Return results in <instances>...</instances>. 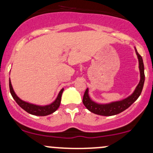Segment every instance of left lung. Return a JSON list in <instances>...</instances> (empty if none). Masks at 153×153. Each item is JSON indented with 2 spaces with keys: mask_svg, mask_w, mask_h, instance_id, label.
<instances>
[{
  "mask_svg": "<svg viewBox=\"0 0 153 153\" xmlns=\"http://www.w3.org/2000/svg\"><path fill=\"white\" fill-rule=\"evenodd\" d=\"M136 53L137 55L138 60H139V68L140 71V81L138 85L136 86L135 90L131 96L128 98H125L122 101H115V102H111L106 104H101V103H97L92 101L88 94V88H87L85 92V94L83 96L82 102L85 107L87 108L90 111L94 113V114H98V115L102 116H112L115 114H120V112L126 110L129 107L132 103H134L137 100L139 96L142 93L143 86L144 83V67L143 63L142 57L138 53L136 47Z\"/></svg>",
  "mask_w": 153,
  "mask_h": 153,
  "instance_id": "left-lung-1",
  "label": "left lung"
}]
</instances>
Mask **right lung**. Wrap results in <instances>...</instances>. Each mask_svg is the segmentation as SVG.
<instances>
[{
    "mask_svg": "<svg viewBox=\"0 0 153 153\" xmlns=\"http://www.w3.org/2000/svg\"><path fill=\"white\" fill-rule=\"evenodd\" d=\"M9 89H10V93L11 96L13 97V98L15 100V101L17 103V104L19 105L22 109H23L25 111L28 112L29 114H33V115L36 116H47L52 114V113L55 112V111L58 109L59 106H60V101H61L62 93H63L64 90L63 88V89L60 90L58 96L57 97V98L55 100V101H53L52 103H50V104L49 105H46V106H39V105L32 104V103L26 102V101L21 100L20 98L16 95V93H14L12 88V85H11L10 79H9Z\"/></svg>",
    "mask_w": 153,
    "mask_h": 153,
    "instance_id": "1",
    "label": "right lung"
}]
</instances>
